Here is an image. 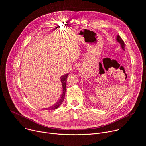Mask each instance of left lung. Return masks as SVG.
<instances>
[{"label":"left lung","mask_w":146,"mask_h":146,"mask_svg":"<svg viewBox=\"0 0 146 146\" xmlns=\"http://www.w3.org/2000/svg\"><path fill=\"white\" fill-rule=\"evenodd\" d=\"M117 40L120 43L123 49L124 50V46H125L124 42V41L122 40V38L120 37V36H117Z\"/></svg>","instance_id":"1"}]
</instances>
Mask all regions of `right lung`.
I'll use <instances>...</instances> for the list:
<instances>
[{"mask_svg": "<svg viewBox=\"0 0 146 146\" xmlns=\"http://www.w3.org/2000/svg\"><path fill=\"white\" fill-rule=\"evenodd\" d=\"M68 75V74H67L66 75H64L60 77L62 84V87H63V92L62 93V95L59 98V100H58L53 106L48 108H45L42 109H46V110H54L57 109L58 107H59L60 105L62 104V102L64 101V97H65V93H66V83H67V78Z\"/></svg>", "mask_w": 146, "mask_h": 146, "instance_id": "right-lung-1", "label": "right lung"}]
</instances>
